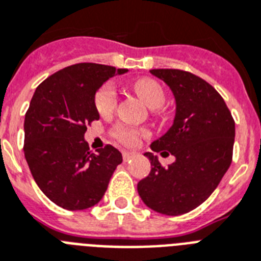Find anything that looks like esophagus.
<instances>
[{
	"label": "esophagus",
	"mask_w": 261,
	"mask_h": 261,
	"mask_svg": "<svg viewBox=\"0 0 261 261\" xmlns=\"http://www.w3.org/2000/svg\"><path fill=\"white\" fill-rule=\"evenodd\" d=\"M123 161L124 162H127V161H130L131 158H134L135 156V152H130V151H123Z\"/></svg>",
	"instance_id": "obj_1"
}]
</instances>
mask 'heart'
<instances>
[{"label": "heart", "mask_w": 261, "mask_h": 261, "mask_svg": "<svg viewBox=\"0 0 261 261\" xmlns=\"http://www.w3.org/2000/svg\"><path fill=\"white\" fill-rule=\"evenodd\" d=\"M134 90L138 96L141 97L150 109H160L164 106L165 91L160 83L155 80L149 79V77L138 79L134 83ZM116 103H118V94H116V88L112 83H106L105 86H101L97 90L96 95H95V106L100 115L111 114L115 110ZM112 135L116 141L123 145L134 146L142 137L147 135V131L128 127L126 124H116L112 128Z\"/></svg>", "instance_id": "heart-1"}]
</instances>
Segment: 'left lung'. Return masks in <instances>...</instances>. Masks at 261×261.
Instances as JSON below:
<instances>
[{
  "label": "left lung",
  "mask_w": 261,
  "mask_h": 261,
  "mask_svg": "<svg viewBox=\"0 0 261 261\" xmlns=\"http://www.w3.org/2000/svg\"><path fill=\"white\" fill-rule=\"evenodd\" d=\"M175 97V116L166 134L151 143L161 155L175 156L164 167L152 152L150 174L138 182V193L150 209L179 216L211 196L232 164L234 120L221 95L207 82L181 69H151Z\"/></svg>",
  "instance_id": "left-lung-1"
}]
</instances>
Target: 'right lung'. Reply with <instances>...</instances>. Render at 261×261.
<instances>
[{
	"mask_svg": "<svg viewBox=\"0 0 261 261\" xmlns=\"http://www.w3.org/2000/svg\"><path fill=\"white\" fill-rule=\"evenodd\" d=\"M124 72L79 63L50 75L36 88L25 114V160L37 186L59 206L68 211L94 206L122 164V154L111 145L91 152L84 134L87 124L99 119L96 91Z\"/></svg>",
	"mask_w": 261,
	"mask_h": 261,
	"instance_id": "right-lung-1",
	"label": "right lung"
}]
</instances>
